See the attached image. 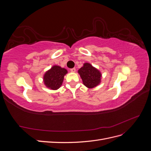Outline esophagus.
<instances>
[{"mask_svg":"<svg viewBox=\"0 0 151 151\" xmlns=\"http://www.w3.org/2000/svg\"><path fill=\"white\" fill-rule=\"evenodd\" d=\"M70 71H71L72 72H76V68H71V69H70Z\"/></svg>","mask_w":151,"mask_h":151,"instance_id":"esophagus-1","label":"esophagus"}]
</instances>
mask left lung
Segmentation results:
<instances>
[{
    "label": "left lung",
    "mask_w": 151,
    "mask_h": 151,
    "mask_svg": "<svg viewBox=\"0 0 151 151\" xmlns=\"http://www.w3.org/2000/svg\"><path fill=\"white\" fill-rule=\"evenodd\" d=\"M78 73L83 80V84L88 88H94L101 83V72L89 63H84L83 66L79 69Z\"/></svg>",
    "instance_id": "8db88e82"
}]
</instances>
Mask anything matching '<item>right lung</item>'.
<instances>
[{
  "mask_svg": "<svg viewBox=\"0 0 151 151\" xmlns=\"http://www.w3.org/2000/svg\"><path fill=\"white\" fill-rule=\"evenodd\" d=\"M68 72L65 68L59 65H53L46 71L43 76V83L47 88L57 90L61 87L64 76Z\"/></svg>",
  "mask_w": 151,
  "mask_h": 151,
  "instance_id": "obj_1",
  "label": "right lung"
}]
</instances>
